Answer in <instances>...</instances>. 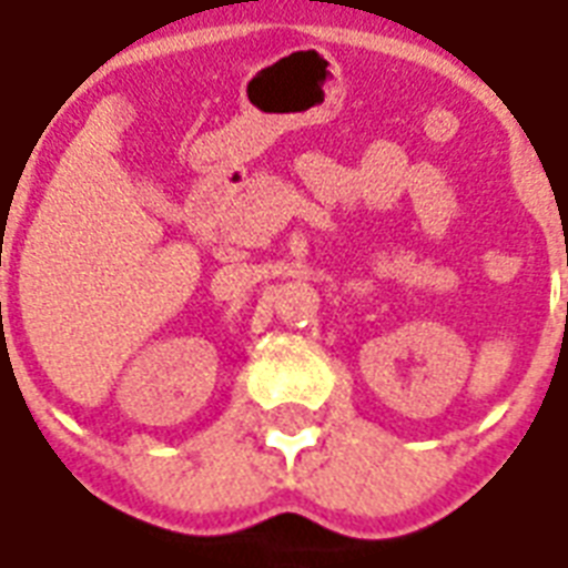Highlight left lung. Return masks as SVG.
<instances>
[{
  "mask_svg": "<svg viewBox=\"0 0 568 568\" xmlns=\"http://www.w3.org/2000/svg\"><path fill=\"white\" fill-rule=\"evenodd\" d=\"M566 311H568V305H566Z\"/></svg>",
  "mask_w": 568,
  "mask_h": 568,
  "instance_id": "left-lung-1",
  "label": "left lung"
}]
</instances>
